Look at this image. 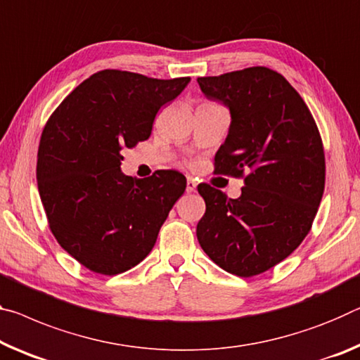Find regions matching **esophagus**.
Masks as SVG:
<instances>
[{
  "mask_svg": "<svg viewBox=\"0 0 360 360\" xmlns=\"http://www.w3.org/2000/svg\"><path fill=\"white\" fill-rule=\"evenodd\" d=\"M195 187H197L195 179H193V178H187V187H186V191L191 193V192L195 191Z\"/></svg>",
  "mask_w": 360,
  "mask_h": 360,
  "instance_id": "esophagus-1",
  "label": "esophagus"
}]
</instances>
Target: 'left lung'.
<instances>
[{"label": "left lung", "instance_id": "8db88e82", "mask_svg": "<svg viewBox=\"0 0 360 360\" xmlns=\"http://www.w3.org/2000/svg\"><path fill=\"white\" fill-rule=\"evenodd\" d=\"M197 82L231 112L214 173L243 178L238 198L198 184L207 211L197 238L222 269L252 277L292 255L311 231L325 186L322 139L301 96L271 68Z\"/></svg>", "mask_w": 360, "mask_h": 360}]
</instances>
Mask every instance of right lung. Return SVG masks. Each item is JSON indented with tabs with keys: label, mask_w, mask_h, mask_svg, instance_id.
<instances>
[{
	"label": "right lung",
	"mask_w": 360,
	"mask_h": 360,
	"mask_svg": "<svg viewBox=\"0 0 360 360\" xmlns=\"http://www.w3.org/2000/svg\"><path fill=\"white\" fill-rule=\"evenodd\" d=\"M189 82L102 70L48 120L38 149L39 197L56 240L89 271L115 276L139 264L184 193L179 171L138 179L120 165L124 147L149 139L160 107Z\"/></svg>",
	"instance_id": "1"
}]
</instances>
